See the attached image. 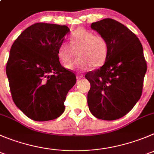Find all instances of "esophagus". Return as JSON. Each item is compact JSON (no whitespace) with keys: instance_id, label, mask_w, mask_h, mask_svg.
Segmentation results:
<instances>
[{"instance_id":"1","label":"esophagus","mask_w":154,"mask_h":154,"mask_svg":"<svg viewBox=\"0 0 154 154\" xmlns=\"http://www.w3.org/2000/svg\"><path fill=\"white\" fill-rule=\"evenodd\" d=\"M83 77V75L82 74H77V75H76V78H77V79H82Z\"/></svg>"}]
</instances>
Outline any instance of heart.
<instances>
[{"instance_id": "heart-1", "label": "heart", "mask_w": 154, "mask_h": 154, "mask_svg": "<svg viewBox=\"0 0 154 154\" xmlns=\"http://www.w3.org/2000/svg\"><path fill=\"white\" fill-rule=\"evenodd\" d=\"M69 44L60 45L57 51L58 59L63 63L72 61L75 52H78L79 59L66 66L68 69L86 71L92 66L100 67L104 64L109 54V44L106 38L94 35L91 31L83 28L76 29L69 38Z\"/></svg>"}]
</instances>
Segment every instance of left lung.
<instances>
[{"label":"left lung","mask_w":154,"mask_h":154,"mask_svg":"<svg viewBox=\"0 0 154 154\" xmlns=\"http://www.w3.org/2000/svg\"><path fill=\"white\" fill-rule=\"evenodd\" d=\"M91 28L106 38L109 54L100 68L85 75L91 84L88 105L96 118L118 119L141 96L147 72L143 48L135 34L112 19L93 23Z\"/></svg>","instance_id":"left-lung-1"}]
</instances>
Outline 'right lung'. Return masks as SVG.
<instances>
[{
	"label": "right lung",
	"instance_id": "1",
	"mask_svg": "<svg viewBox=\"0 0 154 154\" xmlns=\"http://www.w3.org/2000/svg\"><path fill=\"white\" fill-rule=\"evenodd\" d=\"M69 32L66 26L35 23L10 48L6 67L10 92L14 103L31 119H55L64 112L76 77L61 66L57 51Z\"/></svg>",
	"mask_w": 154,
	"mask_h": 154
}]
</instances>
